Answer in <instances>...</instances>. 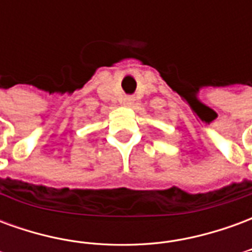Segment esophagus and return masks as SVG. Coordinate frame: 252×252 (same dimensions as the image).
<instances>
[{"label": "esophagus", "mask_w": 252, "mask_h": 252, "mask_svg": "<svg viewBox=\"0 0 252 252\" xmlns=\"http://www.w3.org/2000/svg\"><path fill=\"white\" fill-rule=\"evenodd\" d=\"M132 102H133V97H131V95H126V97H124V104L131 105Z\"/></svg>", "instance_id": "esophagus-1"}]
</instances>
